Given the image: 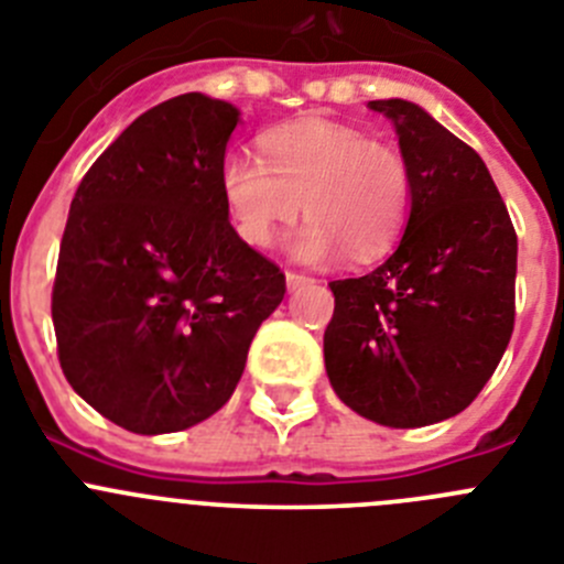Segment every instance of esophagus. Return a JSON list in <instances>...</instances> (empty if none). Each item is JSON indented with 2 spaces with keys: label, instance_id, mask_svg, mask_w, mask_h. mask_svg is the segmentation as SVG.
I'll return each instance as SVG.
<instances>
[{
  "label": "esophagus",
  "instance_id": "obj_1",
  "mask_svg": "<svg viewBox=\"0 0 564 564\" xmlns=\"http://www.w3.org/2000/svg\"><path fill=\"white\" fill-rule=\"evenodd\" d=\"M285 282H288V291H299V288L311 285L313 279H311V276H305V273H293V271H288V273H285Z\"/></svg>",
  "mask_w": 564,
  "mask_h": 564
}]
</instances>
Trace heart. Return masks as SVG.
I'll use <instances>...</instances> for the list:
<instances>
[{"label":"heart","instance_id":"heart-1","mask_svg":"<svg viewBox=\"0 0 564 564\" xmlns=\"http://www.w3.org/2000/svg\"><path fill=\"white\" fill-rule=\"evenodd\" d=\"M259 143L265 161L228 152L220 163L223 203L246 246H276L302 206L311 217L293 237L291 253L311 265L344 251L352 259L378 257L406 226L412 174L392 143L325 118L268 129Z\"/></svg>","mask_w":564,"mask_h":564}]
</instances>
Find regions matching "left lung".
Instances as JSON below:
<instances>
[{"instance_id": "1", "label": "left lung", "mask_w": 564, "mask_h": 564, "mask_svg": "<svg viewBox=\"0 0 564 564\" xmlns=\"http://www.w3.org/2000/svg\"><path fill=\"white\" fill-rule=\"evenodd\" d=\"M410 163V220L392 257L336 279L325 367L352 412L415 430L463 412L514 330L517 234L486 163L423 107L370 101Z\"/></svg>"}]
</instances>
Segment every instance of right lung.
I'll list each match as a JSON object with an SVG mask.
<instances>
[{
	"instance_id": "right-lung-1",
	"label": "right lung",
	"mask_w": 564,
	"mask_h": 564,
	"mask_svg": "<svg viewBox=\"0 0 564 564\" xmlns=\"http://www.w3.org/2000/svg\"><path fill=\"white\" fill-rule=\"evenodd\" d=\"M234 104L169 98L129 123L69 203L53 285L69 387L134 435L206 421L237 390L285 273L228 223Z\"/></svg>"
}]
</instances>
